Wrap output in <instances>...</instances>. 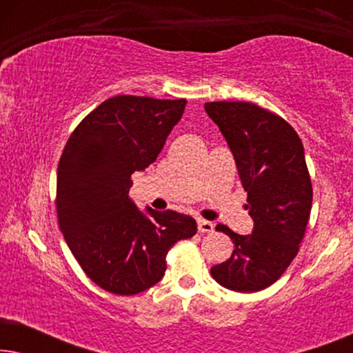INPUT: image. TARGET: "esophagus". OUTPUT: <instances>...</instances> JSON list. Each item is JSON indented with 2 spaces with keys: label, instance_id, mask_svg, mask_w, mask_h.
I'll use <instances>...</instances> for the list:
<instances>
[{
  "label": "esophagus",
  "instance_id": "1",
  "mask_svg": "<svg viewBox=\"0 0 353 353\" xmlns=\"http://www.w3.org/2000/svg\"><path fill=\"white\" fill-rule=\"evenodd\" d=\"M197 228H199V233H212V231H214V228H215V225L212 223V221L199 219V220H197Z\"/></svg>",
  "mask_w": 353,
  "mask_h": 353
}]
</instances>
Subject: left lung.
Here are the masks:
<instances>
[{
  "label": "left lung",
  "instance_id": "8db88e82",
  "mask_svg": "<svg viewBox=\"0 0 353 353\" xmlns=\"http://www.w3.org/2000/svg\"><path fill=\"white\" fill-rule=\"evenodd\" d=\"M233 152L248 192L250 234L216 225L233 241L231 257L210 268L212 278L236 292L272 286L299 252L312 210V181L303 144L279 115L243 101L205 103Z\"/></svg>",
  "mask_w": 353,
  "mask_h": 353
}]
</instances>
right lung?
Wrapping results in <instances>:
<instances>
[{
    "label": "right lung",
    "instance_id": "1",
    "mask_svg": "<svg viewBox=\"0 0 353 353\" xmlns=\"http://www.w3.org/2000/svg\"><path fill=\"white\" fill-rule=\"evenodd\" d=\"M186 99L122 94L105 99L70 134L57 165V219L65 243L104 291L134 296L159 283L167 252L192 238L196 220L139 210L132 173L156 162Z\"/></svg>",
    "mask_w": 353,
    "mask_h": 353
}]
</instances>
